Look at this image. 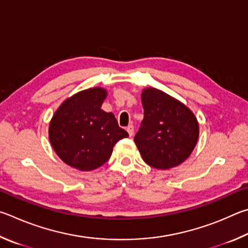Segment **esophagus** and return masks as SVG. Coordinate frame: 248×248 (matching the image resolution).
<instances>
[{"mask_svg":"<svg viewBox=\"0 0 248 248\" xmlns=\"http://www.w3.org/2000/svg\"><path fill=\"white\" fill-rule=\"evenodd\" d=\"M126 131H127L129 136H133V134H134V126H133V125H128V126L126 127Z\"/></svg>","mask_w":248,"mask_h":248,"instance_id":"34e87169","label":"esophagus"}]
</instances>
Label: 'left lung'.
<instances>
[{"label": "left lung", "instance_id": "left-lung-1", "mask_svg": "<svg viewBox=\"0 0 248 248\" xmlns=\"http://www.w3.org/2000/svg\"><path fill=\"white\" fill-rule=\"evenodd\" d=\"M141 102L144 120L134 141L142 159L161 170L179 166L196 146L197 119L183 103L155 88L142 91Z\"/></svg>", "mask_w": 248, "mask_h": 248}]
</instances>
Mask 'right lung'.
Wrapping results in <instances>:
<instances>
[{
    "mask_svg": "<svg viewBox=\"0 0 248 248\" xmlns=\"http://www.w3.org/2000/svg\"><path fill=\"white\" fill-rule=\"evenodd\" d=\"M107 91L91 88L64 101L49 127L51 145L63 161L80 171H91L110 159L113 147L128 136L111 112L101 106Z\"/></svg>",
    "mask_w": 248,
    "mask_h": 248,
    "instance_id": "1",
    "label": "right lung"
}]
</instances>
